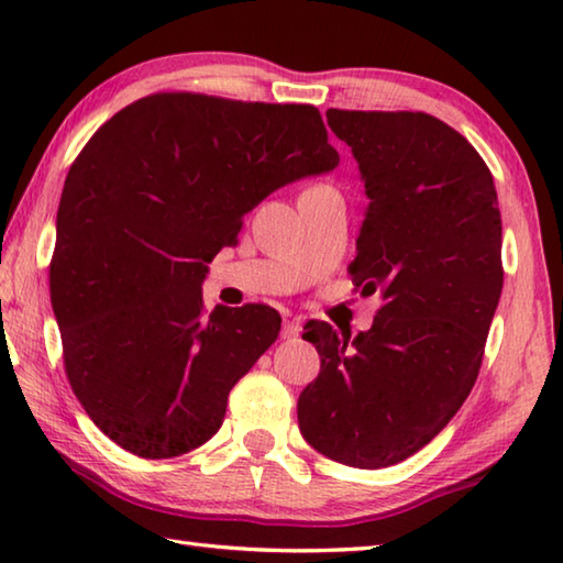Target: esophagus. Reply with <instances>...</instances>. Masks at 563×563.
<instances>
[{"label":"esophagus","instance_id":"1","mask_svg":"<svg viewBox=\"0 0 563 563\" xmlns=\"http://www.w3.org/2000/svg\"><path fill=\"white\" fill-rule=\"evenodd\" d=\"M299 333H301V323H299L297 319L284 321V327H282V339H297Z\"/></svg>","mask_w":563,"mask_h":563}]
</instances>
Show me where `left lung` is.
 I'll return each instance as SVG.
<instances>
[{"label": "left lung", "mask_w": 563, "mask_h": 563, "mask_svg": "<svg viewBox=\"0 0 563 563\" xmlns=\"http://www.w3.org/2000/svg\"><path fill=\"white\" fill-rule=\"evenodd\" d=\"M327 118L371 200L349 272L383 307L358 336L307 323L321 373L301 390L299 428L321 455L378 470L426 448L475 386L505 282L501 217L489 167L440 118Z\"/></svg>", "instance_id": "left-lung-1"}]
</instances>
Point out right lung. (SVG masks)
Masks as SVG:
<instances>
[{
	"label": "right lung",
	"mask_w": 563,
	"mask_h": 563,
	"mask_svg": "<svg viewBox=\"0 0 563 563\" xmlns=\"http://www.w3.org/2000/svg\"><path fill=\"white\" fill-rule=\"evenodd\" d=\"M336 165L307 103L153 93L98 128L66 175L48 289L66 378L103 435L163 460L220 430L282 319L264 303L207 313V262L266 195Z\"/></svg>",
	"instance_id": "right-lung-1"
}]
</instances>
